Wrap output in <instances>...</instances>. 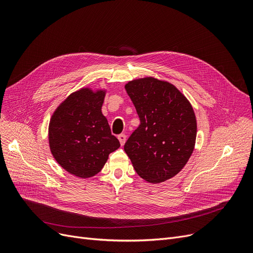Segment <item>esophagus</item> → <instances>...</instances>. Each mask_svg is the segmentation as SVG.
Returning <instances> with one entry per match:
<instances>
[{"instance_id": "esophagus-1", "label": "esophagus", "mask_w": 253, "mask_h": 253, "mask_svg": "<svg viewBox=\"0 0 253 253\" xmlns=\"http://www.w3.org/2000/svg\"><path fill=\"white\" fill-rule=\"evenodd\" d=\"M118 139H119L120 143H121V145H124V143H125V141H126V135H125V134H120V135L118 136Z\"/></svg>"}]
</instances>
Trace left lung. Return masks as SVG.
<instances>
[{
    "label": "left lung",
    "instance_id": "obj_1",
    "mask_svg": "<svg viewBox=\"0 0 253 253\" xmlns=\"http://www.w3.org/2000/svg\"><path fill=\"white\" fill-rule=\"evenodd\" d=\"M140 125L124 150L137 174L151 183L175 176L193 154L197 121L193 106L169 82L153 77L125 85Z\"/></svg>",
    "mask_w": 253,
    "mask_h": 253
}]
</instances>
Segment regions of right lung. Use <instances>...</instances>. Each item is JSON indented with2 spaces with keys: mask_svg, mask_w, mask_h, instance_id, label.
I'll return each instance as SVG.
<instances>
[{
  "mask_svg": "<svg viewBox=\"0 0 253 253\" xmlns=\"http://www.w3.org/2000/svg\"><path fill=\"white\" fill-rule=\"evenodd\" d=\"M105 92L81 88L66 97L51 117L50 151L56 162L75 176H94L109 155L120 148L101 113Z\"/></svg>",
  "mask_w": 253,
  "mask_h": 253,
  "instance_id": "obj_1",
  "label": "right lung"
}]
</instances>
